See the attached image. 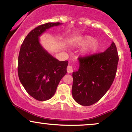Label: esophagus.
<instances>
[{"label":"esophagus","mask_w":132,"mask_h":132,"mask_svg":"<svg viewBox=\"0 0 132 132\" xmlns=\"http://www.w3.org/2000/svg\"><path fill=\"white\" fill-rule=\"evenodd\" d=\"M67 72L68 73H71V72H73V68H72L71 66H68Z\"/></svg>","instance_id":"34e87169"}]
</instances>
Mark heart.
Masks as SVG:
<instances>
[{"mask_svg": "<svg viewBox=\"0 0 132 132\" xmlns=\"http://www.w3.org/2000/svg\"><path fill=\"white\" fill-rule=\"evenodd\" d=\"M89 44L90 45L86 50V53L87 54L94 53L100 48L99 42L95 41L94 38L90 36H86L80 41V45L82 46H86Z\"/></svg>", "mask_w": 132, "mask_h": 132, "instance_id": "obj_1", "label": "heart"}]
</instances>
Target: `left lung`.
Segmentation results:
<instances>
[{
  "mask_svg": "<svg viewBox=\"0 0 132 132\" xmlns=\"http://www.w3.org/2000/svg\"><path fill=\"white\" fill-rule=\"evenodd\" d=\"M79 68L72 72V95L77 103L89 106L105 95L117 72L119 55L112 42L104 52L78 58Z\"/></svg>",
  "mask_w": 132,
  "mask_h": 132,
  "instance_id": "left-lung-1",
  "label": "left lung"
}]
</instances>
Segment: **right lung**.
Listing matches in <instances>:
<instances>
[{
	"label": "right lung",
	"mask_w": 132,
	"mask_h": 132,
	"mask_svg": "<svg viewBox=\"0 0 132 132\" xmlns=\"http://www.w3.org/2000/svg\"><path fill=\"white\" fill-rule=\"evenodd\" d=\"M59 22L39 25L27 35L20 50L18 75L21 84L34 99L46 101L53 96L63 77L67 72L68 61H60L42 47L39 37Z\"/></svg>",
	"instance_id": "1"
}]
</instances>
